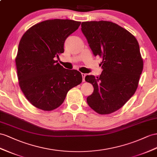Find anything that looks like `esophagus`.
I'll use <instances>...</instances> for the list:
<instances>
[{"label": "esophagus", "mask_w": 157, "mask_h": 157, "mask_svg": "<svg viewBox=\"0 0 157 157\" xmlns=\"http://www.w3.org/2000/svg\"><path fill=\"white\" fill-rule=\"evenodd\" d=\"M82 78H83V82H85V77L86 74H83V73H82Z\"/></svg>", "instance_id": "obj_1"}]
</instances>
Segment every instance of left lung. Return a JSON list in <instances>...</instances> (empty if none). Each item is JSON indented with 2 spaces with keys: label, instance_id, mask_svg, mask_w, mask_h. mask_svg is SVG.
Segmentation results:
<instances>
[{
  "label": "left lung",
  "instance_id": "8db88e82",
  "mask_svg": "<svg viewBox=\"0 0 157 157\" xmlns=\"http://www.w3.org/2000/svg\"><path fill=\"white\" fill-rule=\"evenodd\" d=\"M81 29L94 56L103 59L101 75L86 76L94 88L87 102L99 114L113 113L138 87L143 68L139 43L129 32L109 21L83 22Z\"/></svg>",
  "mask_w": 157,
  "mask_h": 157
}]
</instances>
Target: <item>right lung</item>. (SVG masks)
<instances>
[{"label":"right lung","mask_w":157,"mask_h":157,"mask_svg":"<svg viewBox=\"0 0 157 157\" xmlns=\"http://www.w3.org/2000/svg\"><path fill=\"white\" fill-rule=\"evenodd\" d=\"M80 24L68 19L48 20L30 28L21 38L15 59L19 86L29 101L40 109L58 108L68 91L82 82L79 71L65 69L55 60Z\"/></svg>","instance_id":"obj_1"}]
</instances>
